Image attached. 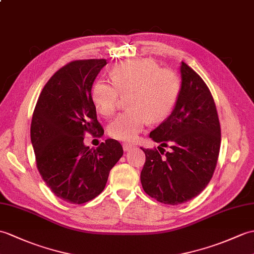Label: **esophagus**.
<instances>
[{
  "label": "esophagus",
  "mask_w": 254,
  "mask_h": 254,
  "mask_svg": "<svg viewBox=\"0 0 254 254\" xmlns=\"http://www.w3.org/2000/svg\"><path fill=\"white\" fill-rule=\"evenodd\" d=\"M122 147H123V150H125V151H128V150H131L134 146L131 145V144L126 143V144L122 145Z\"/></svg>",
  "instance_id": "34e87169"
}]
</instances>
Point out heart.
<instances>
[{
  "label": "heart",
  "mask_w": 254,
  "mask_h": 254,
  "mask_svg": "<svg viewBox=\"0 0 254 254\" xmlns=\"http://www.w3.org/2000/svg\"><path fill=\"white\" fill-rule=\"evenodd\" d=\"M113 82L99 79L92 88V99L100 115L113 116L122 95L128 96L129 110L110 123L111 137L133 141L150 120L161 121L171 114L180 93V80L169 69H159L150 58L123 62L111 71Z\"/></svg>",
  "instance_id": "heart-1"
}]
</instances>
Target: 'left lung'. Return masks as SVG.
I'll return each mask as SVG.
<instances>
[{
	"label": "left lung",
	"mask_w": 254,
	"mask_h": 254,
	"mask_svg": "<svg viewBox=\"0 0 254 254\" xmlns=\"http://www.w3.org/2000/svg\"><path fill=\"white\" fill-rule=\"evenodd\" d=\"M182 85L175 107L149 136L162 147L143 149L146 156L140 172L145 192L164 204L191 200L209 184L221 146V126L214 99L196 71L182 62ZM161 152L159 153L158 151Z\"/></svg>",
	"instance_id": "left-lung-1"
}]
</instances>
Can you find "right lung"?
<instances>
[{"label": "right lung", "mask_w": 254, "mask_h": 254, "mask_svg": "<svg viewBox=\"0 0 254 254\" xmlns=\"http://www.w3.org/2000/svg\"><path fill=\"white\" fill-rule=\"evenodd\" d=\"M106 64V60L67 64L47 81L33 111L30 136L37 168L50 190L73 204L97 197L123 155L116 139H106L96 149L83 143L87 133L104 134L92 86Z\"/></svg>", "instance_id": "add662e5"}]
</instances>
